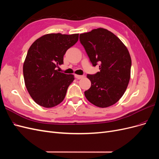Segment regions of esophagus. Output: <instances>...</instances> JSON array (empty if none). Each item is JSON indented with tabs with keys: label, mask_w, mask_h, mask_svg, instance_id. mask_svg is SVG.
Returning <instances> with one entry per match:
<instances>
[{
	"label": "esophagus",
	"mask_w": 159,
	"mask_h": 159,
	"mask_svg": "<svg viewBox=\"0 0 159 159\" xmlns=\"http://www.w3.org/2000/svg\"><path fill=\"white\" fill-rule=\"evenodd\" d=\"M75 78H77L78 80H80V79H82L84 78V75H75Z\"/></svg>",
	"instance_id": "esophagus-1"
}]
</instances>
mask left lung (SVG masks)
I'll return each mask as SVG.
<instances>
[{
    "instance_id": "left-lung-1",
    "label": "left lung",
    "mask_w": 159,
    "mask_h": 159,
    "mask_svg": "<svg viewBox=\"0 0 159 159\" xmlns=\"http://www.w3.org/2000/svg\"><path fill=\"white\" fill-rule=\"evenodd\" d=\"M80 40L93 66L100 64V71L87 75L91 85L84 92L85 98L99 107L113 105L125 92L131 78V58L127 47L102 28L81 34Z\"/></svg>"
}]
</instances>
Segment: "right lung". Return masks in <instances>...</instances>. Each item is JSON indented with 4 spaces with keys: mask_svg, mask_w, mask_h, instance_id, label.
<instances>
[{
    "mask_svg": "<svg viewBox=\"0 0 159 159\" xmlns=\"http://www.w3.org/2000/svg\"><path fill=\"white\" fill-rule=\"evenodd\" d=\"M78 38L79 34H48L38 38L28 50L23 64L24 79L31 98L40 106L53 107L64 99L74 75L56 68L64 64L66 51Z\"/></svg>",
    "mask_w": 159,
    "mask_h": 159,
    "instance_id": "right-lung-1",
    "label": "right lung"
}]
</instances>
